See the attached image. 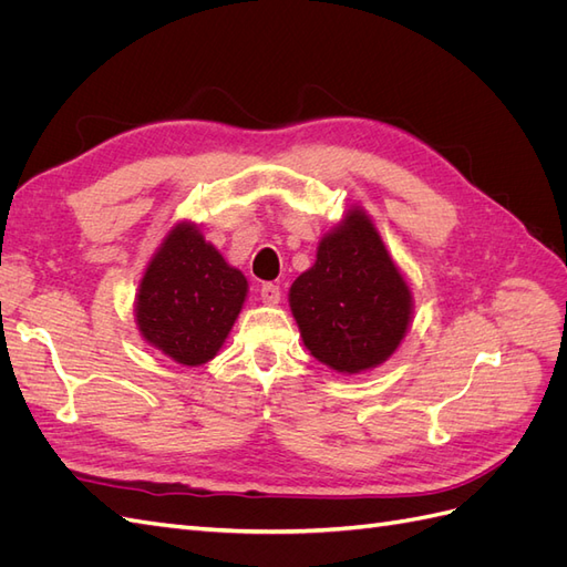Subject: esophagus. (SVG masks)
<instances>
[{"instance_id": "34e87169", "label": "esophagus", "mask_w": 567, "mask_h": 567, "mask_svg": "<svg viewBox=\"0 0 567 567\" xmlns=\"http://www.w3.org/2000/svg\"><path fill=\"white\" fill-rule=\"evenodd\" d=\"M260 300L265 305H277L281 300V288L274 286V284H262L260 286Z\"/></svg>"}]
</instances>
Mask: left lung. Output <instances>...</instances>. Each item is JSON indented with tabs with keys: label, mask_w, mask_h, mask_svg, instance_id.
Wrapping results in <instances>:
<instances>
[{
	"label": "left lung",
	"mask_w": 567,
	"mask_h": 567,
	"mask_svg": "<svg viewBox=\"0 0 567 567\" xmlns=\"http://www.w3.org/2000/svg\"><path fill=\"white\" fill-rule=\"evenodd\" d=\"M288 302L305 348L338 373L383 364L414 315L411 288L362 208L321 238L317 262L290 286Z\"/></svg>",
	"instance_id": "8db88e82"
}]
</instances>
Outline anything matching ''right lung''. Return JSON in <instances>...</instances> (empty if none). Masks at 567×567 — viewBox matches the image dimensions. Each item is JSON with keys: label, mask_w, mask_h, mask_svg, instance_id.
<instances>
[{"label": "right lung", "mask_w": 567, "mask_h": 567, "mask_svg": "<svg viewBox=\"0 0 567 567\" xmlns=\"http://www.w3.org/2000/svg\"><path fill=\"white\" fill-rule=\"evenodd\" d=\"M248 281L205 241L192 221H179L151 257L134 302L142 338L184 367L219 352L241 312Z\"/></svg>", "instance_id": "add662e5"}]
</instances>
